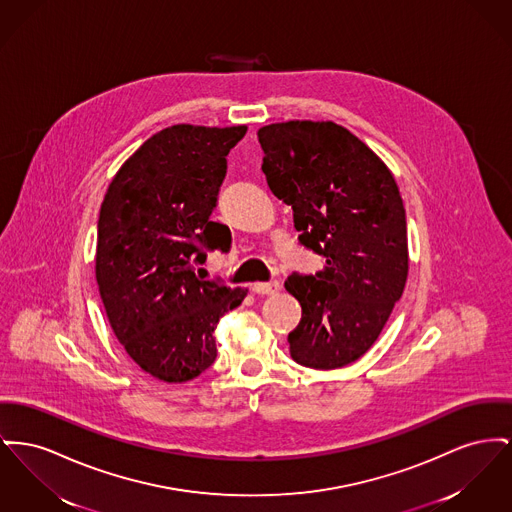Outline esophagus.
<instances>
[{"mask_svg": "<svg viewBox=\"0 0 512 512\" xmlns=\"http://www.w3.org/2000/svg\"><path fill=\"white\" fill-rule=\"evenodd\" d=\"M251 290H253L255 294L267 296V294H274V292L280 290V282H276V280H272V282H255V284L251 286Z\"/></svg>", "mask_w": 512, "mask_h": 512, "instance_id": "34e87169", "label": "esophagus"}]
</instances>
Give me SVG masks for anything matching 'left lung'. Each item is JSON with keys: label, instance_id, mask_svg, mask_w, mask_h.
<instances>
[{"label": "left lung", "instance_id": "left-lung-1", "mask_svg": "<svg viewBox=\"0 0 512 512\" xmlns=\"http://www.w3.org/2000/svg\"><path fill=\"white\" fill-rule=\"evenodd\" d=\"M257 137L267 183L292 207L298 240L325 259L323 271L284 282L301 305L290 356L313 369L344 367L373 346L404 292L408 232L396 181L332 121L272 123Z\"/></svg>", "mask_w": 512, "mask_h": 512}]
</instances>
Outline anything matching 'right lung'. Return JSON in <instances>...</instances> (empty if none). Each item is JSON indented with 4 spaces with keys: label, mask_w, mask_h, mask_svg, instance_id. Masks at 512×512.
<instances>
[{
    "label": "right lung",
    "mask_w": 512,
    "mask_h": 512,
    "mask_svg": "<svg viewBox=\"0 0 512 512\" xmlns=\"http://www.w3.org/2000/svg\"><path fill=\"white\" fill-rule=\"evenodd\" d=\"M247 127L172 125L145 141L110 183L98 218L96 282L121 346L143 371L185 383L216 360L218 319L245 288L203 280L207 251H230L212 222L228 152Z\"/></svg>",
    "instance_id": "obj_1"
}]
</instances>
